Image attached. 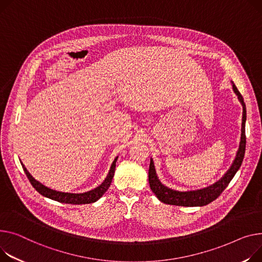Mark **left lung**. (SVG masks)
<instances>
[{
  "label": "left lung",
  "instance_id": "8db88e82",
  "mask_svg": "<svg viewBox=\"0 0 262 262\" xmlns=\"http://www.w3.org/2000/svg\"><path fill=\"white\" fill-rule=\"evenodd\" d=\"M233 91L238 97V100L242 105V123H241V135H240V142L239 147L236 152L235 159L230 166V168L226 170L224 175L212 185H208L206 187L200 189H193V190H177L172 189L166 185H164L160 180L158 175H157L156 167L152 158H150L149 169H148V182L152 193L156 195L161 202L165 204L171 205H179V206H203L208 203H211L215 199H217L222 191L229 185L231 180L236 175V172L241 166V163L245 158L246 152V122H247V108L246 103L243 101V98L239 91L237 90L236 85L232 81Z\"/></svg>",
  "mask_w": 262,
  "mask_h": 262
}]
</instances>
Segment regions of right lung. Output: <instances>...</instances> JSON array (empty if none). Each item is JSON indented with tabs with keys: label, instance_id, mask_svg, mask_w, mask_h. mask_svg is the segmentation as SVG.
<instances>
[{
	"label": "right lung",
	"instance_id": "obj_1",
	"mask_svg": "<svg viewBox=\"0 0 262 262\" xmlns=\"http://www.w3.org/2000/svg\"><path fill=\"white\" fill-rule=\"evenodd\" d=\"M118 157L119 156H117L116 158H115V160L113 161L106 178L104 179V181L99 186L95 187L92 190L85 191V193H80V194L64 193V191H59V190H56V189H51V188L45 186L44 184H42L41 182H39L38 180H36L31 176V173L27 170V168L25 167V165L22 162H21V164H22V167H23V169H24V171L26 173L27 178L29 179L31 185L34 188H36V190L39 191V193L42 196H44L46 198H49L51 200L61 202V203L87 204V203H93V202L98 201L103 196V194L105 193V191L108 189V187L111 186L112 180L114 178V173H115V169H116V162L118 160Z\"/></svg>",
	"mask_w": 262,
	"mask_h": 262
}]
</instances>
